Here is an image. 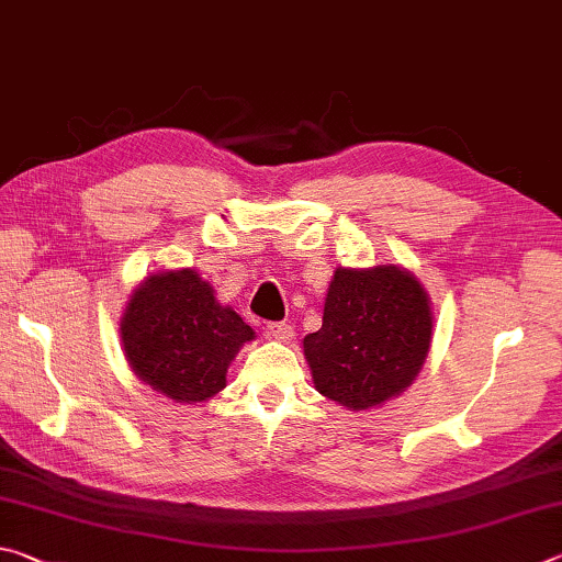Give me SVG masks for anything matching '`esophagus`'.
I'll use <instances>...</instances> for the list:
<instances>
[{
  "mask_svg": "<svg viewBox=\"0 0 562 562\" xmlns=\"http://www.w3.org/2000/svg\"><path fill=\"white\" fill-rule=\"evenodd\" d=\"M266 330H269L276 340H283V342H289V340L293 338V328L289 326L286 321H276V323H269V326H266Z\"/></svg>",
  "mask_w": 562,
  "mask_h": 562,
  "instance_id": "esophagus-1",
  "label": "esophagus"
}]
</instances>
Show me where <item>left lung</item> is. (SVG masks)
Wrapping results in <instances>:
<instances>
[{"label": "left lung", "mask_w": 562, "mask_h": 562, "mask_svg": "<svg viewBox=\"0 0 562 562\" xmlns=\"http://www.w3.org/2000/svg\"><path fill=\"white\" fill-rule=\"evenodd\" d=\"M431 308L422 283L397 266L338 269L323 326L303 338L316 390L348 409L400 395L425 366Z\"/></svg>", "instance_id": "8db88e82"}]
</instances>
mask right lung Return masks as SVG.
<instances>
[{"mask_svg": "<svg viewBox=\"0 0 562 562\" xmlns=\"http://www.w3.org/2000/svg\"><path fill=\"white\" fill-rule=\"evenodd\" d=\"M135 375L177 402H204L226 387V368L254 330L220 306L192 269L155 273L137 289L121 323Z\"/></svg>", "mask_w": 562, "mask_h": 562, "instance_id": "obj_1", "label": "right lung"}]
</instances>
